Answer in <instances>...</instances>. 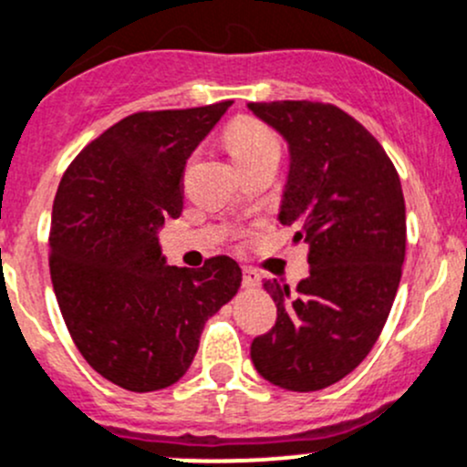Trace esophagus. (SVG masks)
<instances>
[{
    "label": "esophagus",
    "instance_id": "1",
    "mask_svg": "<svg viewBox=\"0 0 467 467\" xmlns=\"http://www.w3.org/2000/svg\"><path fill=\"white\" fill-rule=\"evenodd\" d=\"M242 284L246 288H257L259 286V275L254 271H250V268H244V279Z\"/></svg>",
    "mask_w": 467,
    "mask_h": 467
}]
</instances>
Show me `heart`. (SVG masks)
I'll return each instance as SVG.
<instances>
[{
	"instance_id": "b5f03b06",
	"label": "heart",
	"mask_w": 467,
	"mask_h": 467,
	"mask_svg": "<svg viewBox=\"0 0 467 467\" xmlns=\"http://www.w3.org/2000/svg\"><path fill=\"white\" fill-rule=\"evenodd\" d=\"M225 143L239 168L264 159V156H279V140L266 122L257 118L242 116L233 120L225 130Z\"/></svg>"
}]
</instances>
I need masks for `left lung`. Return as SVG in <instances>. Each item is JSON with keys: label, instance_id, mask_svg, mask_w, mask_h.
Masks as SVG:
<instances>
[{"label": "left lung", "instance_id": "obj_1", "mask_svg": "<svg viewBox=\"0 0 467 467\" xmlns=\"http://www.w3.org/2000/svg\"><path fill=\"white\" fill-rule=\"evenodd\" d=\"M288 143L279 221L308 244L296 291L266 279L277 322L254 337L259 376L288 391H317L351 374L376 345L405 262L399 171L374 136L340 107L311 100L248 102Z\"/></svg>", "mask_w": 467, "mask_h": 467}]
</instances>
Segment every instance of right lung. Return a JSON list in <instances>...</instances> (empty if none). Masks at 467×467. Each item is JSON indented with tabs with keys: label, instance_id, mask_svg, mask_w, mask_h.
Instances as JSON below:
<instances>
[{
	"label": "right lung",
	"instance_id": "add662e5",
	"mask_svg": "<svg viewBox=\"0 0 467 467\" xmlns=\"http://www.w3.org/2000/svg\"><path fill=\"white\" fill-rule=\"evenodd\" d=\"M233 100L139 111L91 140L53 201L48 266L78 351L130 391L174 385L194 360L203 324L237 296L242 268L210 257L168 266L159 230L183 210V170Z\"/></svg>",
	"mask_w": 467,
	"mask_h": 467
}]
</instances>
